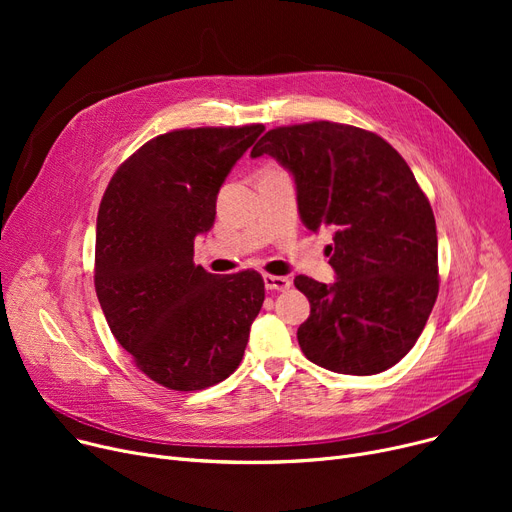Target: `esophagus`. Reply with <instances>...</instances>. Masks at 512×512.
I'll use <instances>...</instances> for the list:
<instances>
[{
    "mask_svg": "<svg viewBox=\"0 0 512 512\" xmlns=\"http://www.w3.org/2000/svg\"><path fill=\"white\" fill-rule=\"evenodd\" d=\"M263 282H265V288H267V290H278V292L288 290L290 284H292L290 278H284V276H270V274L263 276Z\"/></svg>",
    "mask_w": 512,
    "mask_h": 512,
    "instance_id": "esophagus-1",
    "label": "esophagus"
}]
</instances>
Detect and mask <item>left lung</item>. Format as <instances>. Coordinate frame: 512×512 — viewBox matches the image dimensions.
Here are the masks:
<instances>
[{"mask_svg":"<svg viewBox=\"0 0 512 512\" xmlns=\"http://www.w3.org/2000/svg\"><path fill=\"white\" fill-rule=\"evenodd\" d=\"M261 155L292 174L303 224L334 232L336 282L294 278L311 305L301 351L336 373L390 369L421 336L440 284L434 211L407 161L375 132L326 120L267 130L251 151Z\"/></svg>","mask_w":512,"mask_h":512,"instance_id":"8db88e82","label":"left lung"}]
</instances>
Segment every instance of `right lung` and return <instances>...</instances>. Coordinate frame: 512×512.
<instances>
[{
    "label": "right lung",
    "mask_w": 512,
    "mask_h": 512,
    "mask_svg": "<svg viewBox=\"0 0 512 512\" xmlns=\"http://www.w3.org/2000/svg\"><path fill=\"white\" fill-rule=\"evenodd\" d=\"M172 130L132 153L105 188L95 234V290L116 340L153 382L178 392L220 384L240 365L265 299L253 272L195 265L220 186L263 132Z\"/></svg>",
    "instance_id": "obj_1"
}]
</instances>
